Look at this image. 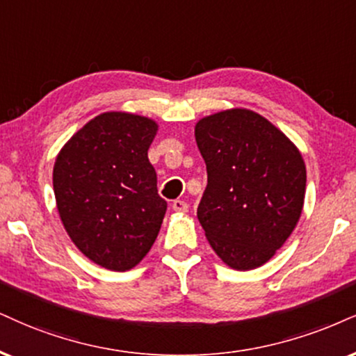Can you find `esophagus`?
<instances>
[{
  "label": "esophagus",
  "mask_w": 356,
  "mask_h": 356,
  "mask_svg": "<svg viewBox=\"0 0 356 356\" xmlns=\"http://www.w3.org/2000/svg\"><path fill=\"white\" fill-rule=\"evenodd\" d=\"M171 208H173L175 213H186L188 211V204L183 200H175L171 203Z\"/></svg>",
  "instance_id": "obj_1"
}]
</instances>
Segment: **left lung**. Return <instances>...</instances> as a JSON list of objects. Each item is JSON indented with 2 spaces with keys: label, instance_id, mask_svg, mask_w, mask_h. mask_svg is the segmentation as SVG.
<instances>
[{
  "label": "left lung",
  "instance_id": "left-lung-1",
  "mask_svg": "<svg viewBox=\"0 0 356 356\" xmlns=\"http://www.w3.org/2000/svg\"><path fill=\"white\" fill-rule=\"evenodd\" d=\"M195 137L208 171L198 206L206 239L231 269L266 264L304 208L307 170L299 148L248 108L201 118Z\"/></svg>",
  "mask_w": 356,
  "mask_h": 356
}]
</instances>
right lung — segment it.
Wrapping results in <instances>:
<instances>
[{"label":"right lung","mask_w":356,"mask_h":356,"mask_svg":"<svg viewBox=\"0 0 356 356\" xmlns=\"http://www.w3.org/2000/svg\"><path fill=\"white\" fill-rule=\"evenodd\" d=\"M158 125L148 117L105 112L60 148L52 171L60 221L77 249L105 269L138 264L166 213L148 148Z\"/></svg>","instance_id":"1"}]
</instances>
